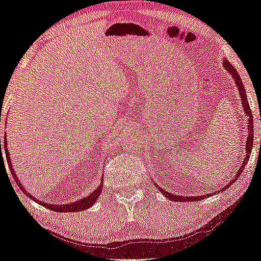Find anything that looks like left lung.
<instances>
[{
    "label": "left lung",
    "mask_w": 261,
    "mask_h": 261,
    "mask_svg": "<svg viewBox=\"0 0 261 261\" xmlns=\"http://www.w3.org/2000/svg\"><path fill=\"white\" fill-rule=\"evenodd\" d=\"M224 67L225 69L227 70L228 72L231 73L233 80H234L237 87H238V90H239V95L242 97V100H243V108H244V111L246 116L248 117V136H247V141H246V157H245L244 162H243V165L240 166V169L238 170V172L234 176V179L231 180L228 184L225 186V188L221 189V191H225L227 188H230V186L233 184L237 180V178L240 176V173L243 172L244 169H245V165L247 164L248 159H250V155H251V151H252V147H253V138H254V135H253V115H252V111H251V108H250V104H248V100H247V96H246V92H245V88H244V84L242 80H240V76L239 73L237 72V70L233 68V65L230 63V62L225 60L224 61ZM159 191H162V193L164 194L165 197H168V199L170 200H173V201H196V200H200V199H205L206 196H198V197H182V196H176V194H172V193H169L164 191V190L159 188ZM219 192V191H217ZM207 197H210V194H207Z\"/></svg>",
    "instance_id": "8db88e82"
}]
</instances>
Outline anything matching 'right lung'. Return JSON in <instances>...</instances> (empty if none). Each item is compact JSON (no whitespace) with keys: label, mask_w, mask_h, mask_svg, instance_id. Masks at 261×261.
Listing matches in <instances>:
<instances>
[{"label":"right lung","mask_w":261,"mask_h":261,"mask_svg":"<svg viewBox=\"0 0 261 261\" xmlns=\"http://www.w3.org/2000/svg\"><path fill=\"white\" fill-rule=\"evenodd\" d=\"M3 149L6 151V158H7V162H8V165H9V169H10V172L13 174L15 181H16V184L18 185V188L21 191L27 194V196H29L30 199H33L35 201H37V203H40L42 206H45V207H48L49 210H51V211H56V212H80V211H83V210H87L90 207V206L95 203L97 200V198L99 197L100 192H102L103 190V185H99L98 188H97L95 191H93L90 196H87L83 199H80L77 201H73V203H70V204H63V205H53V204H45L44 201H38L36 198L31 196L29 192H27V190L23 188V185L21 182L18 181V178L16 177V173L14 172L13 170V165H11V161H10V157H9V152H8V149H7V141H6V137H5V143H3ZM0 157L3 158V154H2V149H1V138H0ZM102 184H103V180H102Z\"/></svg>","instance_id":"right-lung-1"}]
</instances>
